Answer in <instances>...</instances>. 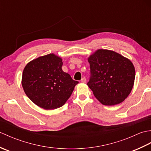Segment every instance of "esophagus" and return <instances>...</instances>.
Listing matches in <instances>:
<instances>
[{
    "instance_id": "1",
    "label": "esophagus",
    "mask_w": 151,
    "mask_h": 151,
    "mask_svg": "<svg viewBox=\"0 0 151 151\" xmlns=\"http://www.w3.org/2000/svg\"><path fill=\"white\" fill-rule=\"evenodd\" d=\"M81 82H86V78L85 77H83L82 79H81Z\"/></svg>"
}]
</instances>
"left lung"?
Instances as JSON below:
<instances>
[{"label": "left lung", "mask_w": 151, "mask_h": 151, "mask_svg": "<svg viewBox=\"0 0 151 151\" xmlns=\"http://www.w3.org/2000/svg\"><path fill=\"white\" fill-rule=\"evenodd\" d=\"M88 86L102 104H119L132 91L135 68L131 61L112 50L99 49L88 58Z\"/></svg>", "instance_id": "obj_1"}]
</instances>
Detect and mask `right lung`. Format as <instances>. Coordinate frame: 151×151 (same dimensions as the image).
<instances>
[{"mask_svg":"<svg viewBox=\"0 0 151 151\" xmlns=\"http://www.w3.org/2000/svg\"><path fill=\"white\" fill-rule=\"evenodd\" d=\"M62 59L54 54L33 60L25 66L22 86L27 97L45 110H54L65 103L78 81L63 71Z\"/></svg>","mask_w":151,"mask_h":151,"instance_id":"add662e5","label":"right lung"}]
</instances>
